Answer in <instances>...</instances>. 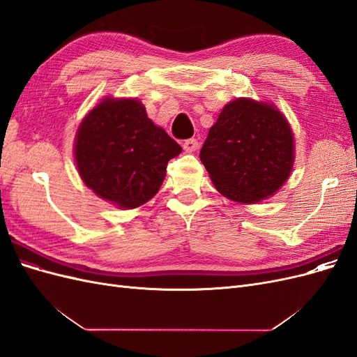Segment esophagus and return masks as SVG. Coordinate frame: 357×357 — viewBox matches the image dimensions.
I'll return each mask as SVG.
<instances>
[{
	"label": "esophagus",
	"mask_w": 357,
	"mask_h": 357,
	"mask_svg": "<svg viewBox=\"0 0 357 357\" xmlns=\"http://www.w3.org/2000/svg\"><path fill=\"white\" fill-rule=\"evenodd\" d=\"M183 149H185L186 152H189V153L195 152V150L198 149V139H197V138H189V139H186V142L183 143Z\"/></svg>",
	"instance_id": "1"
}]
</instances>
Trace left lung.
Segmentation results:
<instances>
[{
	"instance_id": "obj_1",
	"label": "left lung",
	"mask_w": 357,
	"mask_h": 357,
	"mask_svg": "<svg viewBox=\"0 0 357 357\" xmlns=\"http://www.w3.org/2000/svg\"><path fill=\"white\" fill-rule=\"evenodd\" d=\"M199 158L223 197L256 204L274 195L289 178L294 134L271 104L238 98L223 107Z\"/></svg>"
}]
</instances>
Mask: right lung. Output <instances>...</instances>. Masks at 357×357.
<instances>
[{
    "mask_svg": "<svg viewBox=\"0 0 357 357\" xmlns=\"http://www.w3.org/2000/svg\"><path fill=\"white\" fill-rule=\"evenodd\" d=\"M181 147L147 117L138 100L105 98L83 119L74 156L84 185L121 208L153 198Z\"/></svg>",
    "mask_w": 357,
    "mask_h": 357,
    "instance_id": "obj_1",
    "label": "right lung"
}]
</instances>
